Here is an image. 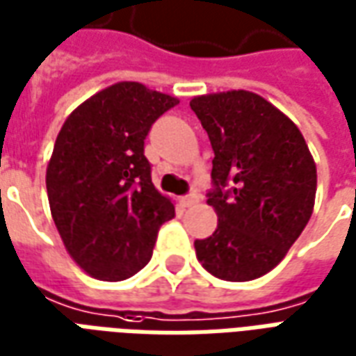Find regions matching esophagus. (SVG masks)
I'll return each mask as SVG.
<instances>
[{"mask_svg": "<svg viewBox=\"0 0 356 356\" xmlns=\"http://www.w3.org/2000/svg\"><path fill=\"white\" fill-rule=\"evenodd\" d=\"M196 202H198V196H196V194H186V196L181 198V204H183L185 208H191V206L196 204Z\"/></svg>", "mask_w": 356, "mask_h": 356, "instance_id": "esophagus-1", "label": "esophagus"}]
</instances>
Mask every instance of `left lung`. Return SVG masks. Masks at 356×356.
Segmentation results:
<instances>
[{
    "label": "left lung",
    "instance_id": "8db88e82",
    "mask_svg": "<svg viewBox=\"0 0 356 356\" xmlns=\"http://www.w3.org/2000/svg\"><path fill=\"white\" fill-rule=\"evenodd\" d=\"M213 148L208 204L216 232L196 240L202 267L221 280L248 282L282 261L311 219L316 165L298 125L250 91L191 101Z\"/></svg>",
    "mask_w": 356,
    "mask_h": 356
}]
</instances>
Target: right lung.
<instances>
[{
  "label": "right lung",
  "instance_id": "add662e5",
  "mask_svg": "<svg viewBox=\"0 0 356 356\" xmlns=\"http://www.w3.org/2000/svg\"><path fill=\"white\" fill-rule=\"evenodd\" d=\"M170 95L122 81L68 116L47 165L51 216L68 254L99 280L118 282L152 257L158 231L175 217L152 185L145 139Z\"/></svg>",
  "mask_w": 356,
  "mask_h": 356
}]
</instances>
